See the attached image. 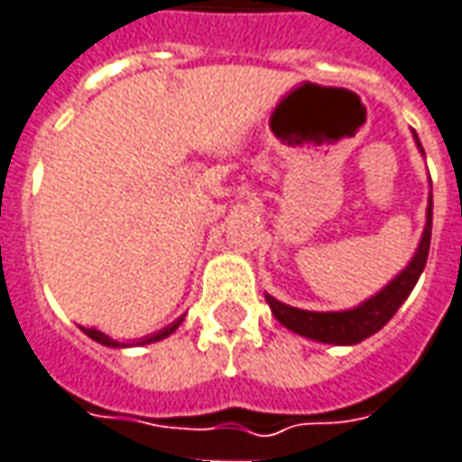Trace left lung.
Segmentation results:
<instances>
[{"label":"left lung","instance_id":"8db88e82","mask_svg":"<svg viewBox=\"0 0 462 462\" xmlns=\"http://www.w3.org/2000/svg\"><path fill=\"white\" fill-rule=\"evenodd\" d=\"M417 148L424 155L420 145V137L414 133ZM430 237H432V199L427 201V222L421 230V240L411 261L406 263L402 273H396L393 279L371 299H365L363 304L353 307V310L342 311H310L299 310V307H289L271 294H265V301L273 311V317L279 319L286 329H291L301 337L310 340L327 342V345H358L365 337L375 335L381 327L389 322L391 317L399 311V307L406 301V296L411 294V289L417 286L424 263H427V253H430Z\"/></svg>","mask_w":462,"mask_h":462}]
</instances>
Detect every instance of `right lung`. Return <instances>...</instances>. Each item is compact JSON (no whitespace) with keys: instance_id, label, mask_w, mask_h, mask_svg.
Listing matches in <instances>:
<instances>
[{"instance_id":"add662e5","label":"right lung","mask_w":462,"mask_h":462,"mask_svg":"<svg viewBox=\"0 0 462 462\" xmlns=\"http://www.w3.org/2000/svg\"><path fill=\"white\" fill-rule=\"evenodd\" d=\"M181 322H183V317H179L176 322H171V325L163 327V329H158V332H152V335H148V337H143V340H137V342L112 340L109 335H104V332L94 329V327H81V329H84V335H88L91 340L99 342V345H106V347H130V345H151V342L163 340V337H168V335H173V332L179 329V325H181Z\"/></svg>"}]
</instances>
